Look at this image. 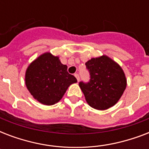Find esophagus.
<instances>
[{
    "instance_id": "obj_1",
    "label": "esophagus",
    "mask_w": 149,
    "mask_h": 149,
    "mask_svg": "<svg viewBox=\"0 0 149 149\" xmlns=\"http://www.w3.org/2000/svg\"><path fill=\"white\" fill-rule=\"evenodd\" d=\"M74 76H75V77H76V78H77V81L79 82V74H77V73H76V74H75Z\"/></svg>"
}]
</instances>
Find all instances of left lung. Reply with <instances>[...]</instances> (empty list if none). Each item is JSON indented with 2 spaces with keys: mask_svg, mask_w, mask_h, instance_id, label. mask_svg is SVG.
<instances>
[{
  "mask_svg": "<svg viewBox=\"0 0 149 149\" xmlns=\"http://www.w3.org/2000/svg\"><path fill=\"white\" fill-rule=\"evenodd\" d=\"M91 79L79 82L87 104L97 110L113 107L122 96L127 86L125 72L120 65L107 56L91 58L86 63Z\"/></svg>",
  "mask_w": 149,
  "mask_h": 149,
  "instance_id": "obj_1",
  "label": "left lung"
}]
</instances>
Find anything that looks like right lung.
Listing matches in <instances>:
<instances>
[{"instance_id": "obj_1", "label": "right lung", "mask_w": 149, "mask_h": 149, "mask_svg": "<svg viewBox=\"0 0 149 149\" xmlns=\"http://www.w3.org/2000/svg\"><path fill=\"white\" fill-rule=\"evenodd\" d=\"M77 82L76 77L67 72V65L50 52L38 56L25 72L27 88L35 99L45 105L59 101L68 87Z\"/></svg>"}]
</instances>
